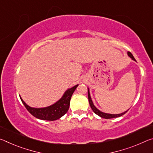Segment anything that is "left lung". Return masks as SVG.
Returning a JSON list of instances; mask_svg holds the SVG:
<instances>
[{"mask_svg":"<svg viewBox=\"0 0 153 153\" xmlns=\"http://www.w3.org/2000/svg\"><path fill=\"white\" fill-rule=\"evenodd\" d=\"M127 54H128V55H129V56H130L131 58V59H132L133 60H135V59H134V57H133V56L132 55L131 53L130 52H128ZM88 97L89 104H90V105H91V109H92V110H93V111H94V113L96 114L97 115L101 116V118H106V119H109V118H113L120 117V116H123V114H125L128 111V110L126 111H125V112H123V113H122V114H110L103 113V112H102V111H99V110H98V109H97V108H95V106L94 105L93 101H92V100H91V96H90V93H89V90H88Z\"/></svg>","mask_w":153,"mask_h":153,"instance_id":"1","label":"left lung"}]
</instances>
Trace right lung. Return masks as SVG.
I'll return each instance as SVG.
<instances>
[{"label": "right lung", "instance_id": "1", "mask_svg": "<svg viewBox=\"0 0 153 153\" xmlns=\"http://www.w3.org/2000/svg\"><path fill=\"white\" fill-rule=\"evenodd\" d=\"M77 86H78V84L71 88L67 90L65 92L63 97L59 101L47 108H30L28 105H26L20 97L25 108L35 118L45 120H56L62 117V116L67 112L69 108L70 100H71V96Z\"/></svg>", "mask_w": 153, "mask_h": 153}]
</instances>
